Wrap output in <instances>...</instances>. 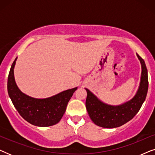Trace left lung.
<instances>
[{
    "label": "left lung",
    "mask_w": 155,
    "mask_h": 155,
    "mask_svg": "<svg viewBox=\"0 0 155 155\" xmlns=\"http://www.w3.org/2000/svg\"><path fill=\"white\" fill-rule=\"evenodd\" d=\"M141 64V77L136 94L132 99L119 105H110L101 101L96 95L85 88L87 93L86 108L91 120L97 126L104 128L121 126L136 115L145 100L148 90L147 69L145 61L137 54Z\"/></svg>",
    "instance_id": "obj_1"
}]
</instances>
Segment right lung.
<instances>
[{"label":"right lung","mask_w":155,"mask_h":155,"mask_svg":"<svg viewBox=\"0 0 155 155\" xmlns=\"http://www.w3.org/2000/svg\"><path fill=\"white\" fill-rule=\"evenodd\" d=\"M18 57L12 63L8 78V92L14 107L20 116L29 124L48 127L58 124L65 114L68 103L78 87L63 91L44 99L34 98L25 94L17 85L14 68Z\"/></svg>","instance_id":"add662e5"}]
</instances>
